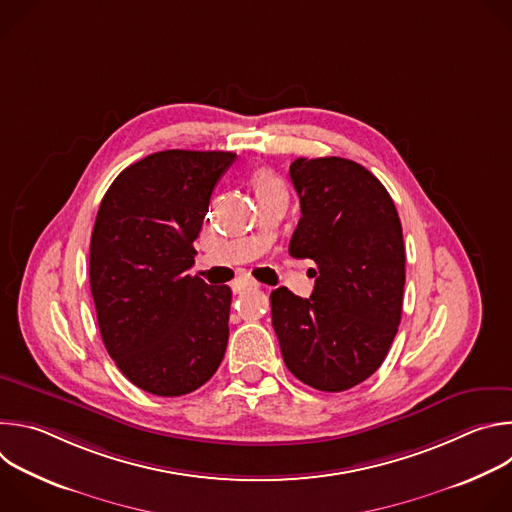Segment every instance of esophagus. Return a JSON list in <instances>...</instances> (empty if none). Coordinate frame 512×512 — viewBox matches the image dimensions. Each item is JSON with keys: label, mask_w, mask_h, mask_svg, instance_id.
<instances>
[{"label": "esophagus", "mask_w": 512, "mask_h": 512, "mask_svg": "<svg viewBox=\"0 0 512 512\" xmlns=\"http://www.w3.org/2000/svg\"><path fill=\"white\" fill-rule=\"evenodd\" d=\"M253 287H259V283L255 279H249V277H241L233 283V289L237 291V294H241V291H245V289H253Z\"/></svg>", "instance_id": "obj_1"}]
</instances>
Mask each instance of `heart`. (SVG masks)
Listing matches in <instances>:
<instances>
[{
    "instance_id": "1",
    "label": "heart",
    "mask_w": 512,
    "mask_h": 512,
    "mask_svg": "<svg viewBox=\"0 0 512 512\" xmlns=\"http://www.w3.org/2000/svg\"><path fill=\"white\" fill-rule=\"evenodd\" d=\"M251 182H253V188H255L257 196L267 194V192H275V190H283L281 180H279L273 172H269V170H259V172H255Z\"/></svg>"
}]
</instances>
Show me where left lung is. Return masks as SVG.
Wrapping results in <instances>:
<instances>
[{
  "label": "left lung",
  "instance_id": "1",
  "mask_svg": "<svg viewBox=\"0 0 512 512\" xmlns=\"http://www.w3.org/2000/svg\"><path fill=\"white\" fill-rule=\"evenodd\" d=\"M289 176L302 218L289 255L312 259L310 298L271 291L281 356L302 383L340 393L383 364L403 310L405 247L385 186L344 158H298Z\"/></svg>",
  "mask_w": 512,
  "mask_h": 512
}]
</instances>
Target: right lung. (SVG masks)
<instances>
[{"label": "right lung", "instance_id": "right-lung-1", "mask_svg": "<svg viewBox=\"0 0 512 512\" xmlns=\"http://www.w3.org/2000/svg\"><path fill=\"white\" fill-rule=\"evenodd\" d=\"M233 152L166 150L125 168L91 235V294L101 338L139 389L180 397L202 387L229 340V285L188 275L210 194Z\"/></svg>", "mask_w": 512, "mask_h": 512}]
</instances>
